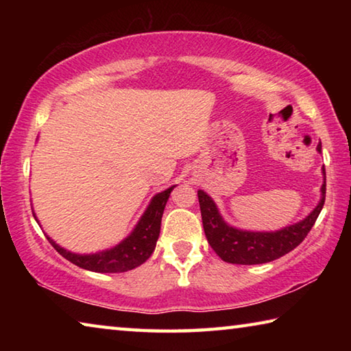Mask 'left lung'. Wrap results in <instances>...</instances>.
Masks as SVG:
<instances>
[{"instance_id": "left-lung-1", "label": "left lung", "mask_w": 351, "mask_h": 351, "mask_svg": "<svg viewBox=\"0 0 351 351\" xmlns=\"http://www.w3.org/2000/svg\"><path fill=\"white\" fill-rule=\"evenodd\" d=\"M322 150V145H317V152ZM324 184L320 192L319 204L314 210L302 221L287 226L276 232H251V230H241L232 228L224 221L219 215L217 204L203 190H198L201 218H203V228L206 239L209 241L213 251L221 260L234 265H261L268 263L282 255L293 251L294 247L305 240L311 228L316 223L320 210L325 203V169Z\"/></svg>"}]
</instances>
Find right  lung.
<instances>
[{
  "label": "right lung",
  "mask_w": 351,
  "mask_h": 351,
  "mask_svg": "<svg viewBox=\"0 0 351 351\" xmlns=\"http://www.w3.org/2000/svg\"><path fill=\"white\" fill-rule=\"evenodd\" d=\"M175 186L169 187L161 193H156L152 198L144 215L141 217L139 223L136 224L133 232L125 240L119 243L114 247L106 249L96 254H74L69 252L46 235V239L54 246L56 251L69 260L71 263L79 266V268L94 271V272H125L130 269L138 268L144 263L156 247V241L161 232V219L164 213V207L167 204L170 192ZM35 217V213H34ZM37 219V218H35ZM38 223V221H37Z\"/></svg>",
  "instance_id": "obj_1"
}]
</instances>
